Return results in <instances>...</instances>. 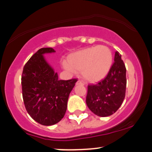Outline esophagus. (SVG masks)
I'll return each instance as SVG.
<instances>
[{
	"label": "esophagus",
	"mask_w": 152,
	"mask_h": 152,
	"mask_svg": "<svg viewBox=\"0 0 152 152\" xmlns=\"http://www.w3.org/2000/svg\"><path fill=\"white\" fill-rule=\"evenodd\" d=\"M77 85H81V86H85V83L82 80H78L76 83Z\"/></svg>",
	"instance_id": "esophagus-1"
}]
</instances>
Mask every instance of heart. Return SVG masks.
<instances>
[{"label":"heart","mask_w":152,"mask_h":152,"mask_svg":"<svg viewBox=\"0 0 152 152\" xmlns=\"http://www.w3.org/2000/svg\"><path fill=\"white\" fill-rule=\"evenodd\" d=\"M113 55L105 45H96L78 50L68 56L63 67L71 72L81 71L88 82L97 83L104 79L112 67Z\"/></svg>","instance_id":"1"}]
</instances>
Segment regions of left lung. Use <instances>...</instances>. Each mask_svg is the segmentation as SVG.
<instances>
[{"label":"left lung","instance_id":"1","mask_svg":"<svg viewBox=\"0 0 152 152\" xmlns=\"http://www.w3.org/2000/svg\"><path fill=\"white\" fill-rule=\"evenodd\" d=\"M108 75L96 85H88L86 104L99 117L113 115L122 105L126 90V68L118 51Z\"/></svg>","mask_w":152,"mask_h":152}]
</instances>
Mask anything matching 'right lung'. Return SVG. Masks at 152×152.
Returning <instances> with one entry per match:
<instances>
[{"mask_svg":"<svg viewBox=\"0 0 152 152\" xmlns=\"http://www.w3.org/2000/svg\"><path fill=\"white\" fill-rule=\"evenodd\" d=\"M54 52L52 48L39 49L24 65L22 75L26 110L35 121L46 126L55 125L63 118L69 94L77 81L58 80L57 72L43 56Z\"/></svg>","mask_w":152,"mask_h":152,"instance_id":"right-lung-1","label":"right lung"}]
</instances>
